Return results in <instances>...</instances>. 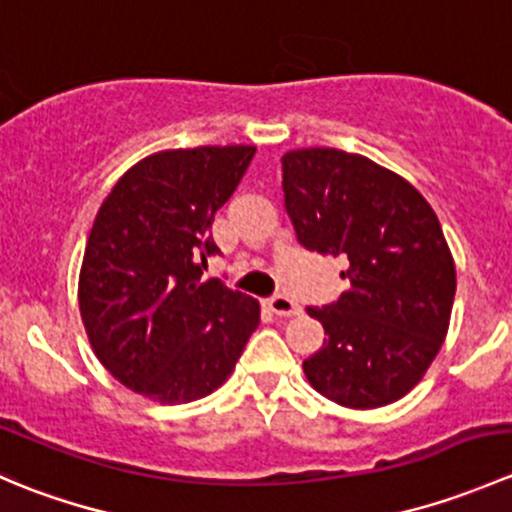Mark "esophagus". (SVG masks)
<instances>
[{
	"mask_svg": "<svg viewBox=\"0 0 512 512\" xmlns=\"http://www.w3.org/2000/svg\"><path fill=\"white\" fill-rule=\"evenodd\" d=\"M267 307L277 314V317H297L299 304L294 299L285 297V294H275L272 299H267Z\"/></svg>",
	"mask_w": 512,
	"mask_h": 512,
	"instance_id": "esophagus-1",
	"label": "esophagus"
}]
</instances>
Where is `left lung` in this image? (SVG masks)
Masks as SVG:
<instances>
[{"mask_svg": "<svg viewBox=\"0 0 512 512\" xmlns=\"http://www.w3.org/2000/svg\"><path fill=\"white\" fill-rule=\"evenodd\" d=\"M285 208L307 250L339 257L352 289L309 307L324 347L304 376L347 409L394 404L423 379L451 324L456 265L441 223L394 170L339 148L282 156Z\"/></svg>", "mask_w": 512, "mask_h": 512, "instance_id": "left-lung-1", "label": "left lung"}]
</instances>
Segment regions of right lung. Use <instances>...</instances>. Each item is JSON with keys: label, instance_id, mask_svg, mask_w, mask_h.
I'll return each instance as SVG.
<instances>
[{"label": "right lung", "instance_id": "obj_1", "mask_svg": "<svg viewBox=\"0 0 512 512\" xmlns=\"http://www.w3.org/2000/svg\"><path fill=\"white\" fill-rule=\"evenodd\" d=\"M255 146L170 148L138 160L98 208L79 272L81 322L126 389L158 404L213 394L260 324V302L203 282L210 227Z\"/></svg>", "mask_w": 512, "mask_h": 512}]
</instances>
